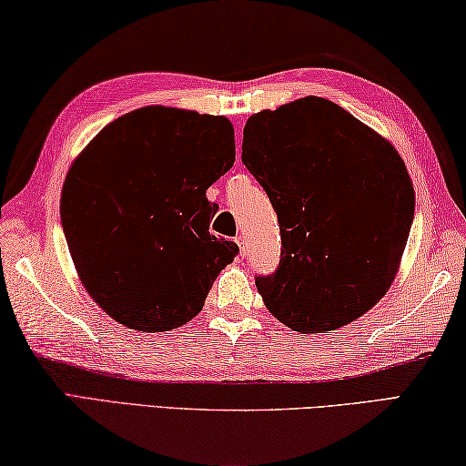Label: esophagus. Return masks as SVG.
I'll list each match as a JSON object with an SVG mask.
<instances>
[{
  "instance_id": "obj_1",
  "label": "esophagus",
  "mask_w": 466,
  "mask_h": 466,
  "mask_svg": "<svg viewBox=\"0 0 466 466\" xmlns=\"http://www.w3.org/2000/svg\"><path fill=\"white\" fill-rule=\"evenodd\" d=\"M235 241H238V246H239V249H241V254L246 256V249H248V243H246V238H243V235H239V238H235Z\"/></svg>"
}]
</instances>
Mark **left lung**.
I'll return each mask as SVG.
<instances>
[{
	"instance_id": "left-lung-1",
	"label": "left lung",
	"mask_w": 466,
	"mask_h": 466,
	"mask_svg": "<svg viewBox=\"0 0 466 466\" xmlns=\"http://www.w3.org/2000/svg\"><path fill=\"white\" fill-rule=\"evenodd\" d=\"M241 159L279 215L282 254L256 287L276 319L328 333L379 303L395 280L415 194L385 137L325 97L251 114Z\"/></svg>"
}]
</instances>
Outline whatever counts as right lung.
I'll use <instances>...</instances> for the list:
<instances>
[{"mask_svg":"<svg viewBox=\"0 0 466 466\" xmlns=\"http://www.w3.org/2000/svg\"><path fill=\"white\" fill-rule=\"evenodd\" d=\"M235 163L231 120L147 106L97 133L67 171L61 223L87 295L138 331L198 315L239 248L208 231V186Z\"/></svg>","mask_w":466,"mask_h":466,"instance_id":"obj_1","label":"right lung"}]
</instances>
